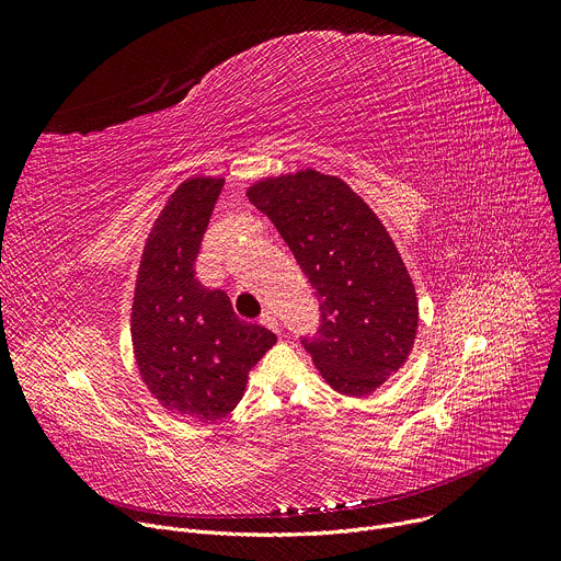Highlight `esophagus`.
I'll list each match as a JSON object with an SVG mask.
<instances>
[{
  "mask_svg": "<svg viewBox=\"0 0 561 561\" xmlns=\"http://www.w3.org/2000/svg\"><path fill=\"white\" fill-rule=\"evenodd\" d=\"M261 322H263L265 328H271L273 332H279V328H282V325H279V320L275 318V313H273V311H263V313H261Z\"/></svg>",
  "mask_w": 561,
  "mask_h": 561,
  "instance_id": "34e87169",
  "label": "esophagus"
}]
</instances>
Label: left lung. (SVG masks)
<instances>
[{
  "instance_id": "left-lung-1",
  "label": "left lung",
  "mask_w": 561,
  "mask_h": 561,
  "mask_svg": "<svg viewBox=\"0 0 561 561\" xmlns=\"http://www.w3.org/2000/svg\"><path fill=\"white\" fill-rule=\"evenodd\" d=\"M309 279L320 325L300 336L320 375L362 398L407 362L419 330L416 288L389 231L339 176L300 170L248 191Z\"/></svg>"
}]
</instances>
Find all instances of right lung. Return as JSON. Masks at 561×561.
I'll return each instance as SVG.
<instances>
[{
    "instance_id": "obj_1",
    "label": "right lung",
    "mask_w": 561,
    "mask_h": 561,
    "mask_svg": "<svg viewBox=\"0 0 561 561\" xmlns=\"http://www.w3.org/2000/svg\"><path fill=\"white\" fill-rule=\"evenodd\" d=\"M225 180L191 176L157 218L142 250L131 309L140 377L172 414L220 421L277 336L233 313L229 296L195 277V259Z\"/></svg>"
}]
</instances>
